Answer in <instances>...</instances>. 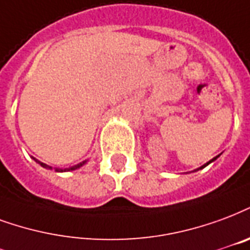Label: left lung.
<instances>
[{"instance_id":"8db88e82","label":"left lung","mask_w":250,"mask_h":250,"mask_svg":"<svg viewBox=\"0 0 250 250\" xmlns=\"http://www.w3.org/2000/svg\"><path fill=\"white\" fill-rule=\"evenodd\" d=\"M219 156H220V155H219ZM219 156H214L213 159H210L209 162H208V163H205L204 166H201L200 168H197V169H195V171H199V169H203V168H204V167H207V166H208V164H210V163H212V162H214V160H216V159L219 158Z\"/></svg>"}]
</instances>
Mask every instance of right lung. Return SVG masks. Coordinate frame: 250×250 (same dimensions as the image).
<instances>
[{"label": "right lung", "instance_id": "right-lung-1", "mask_svg": "<svg viewBox=\"0 0 250 250\" xmlns=\"http://www.w3.org/2000/svg\"><path fill=\"white\" fill-rule=\"evenodd\" d=\"M34 160H36V163H38L40 164L41 167H43L46 168V169H53V167H50V166H47V164H45V163H42L40 162V160H37L36 158H33ZM88 162V159L87 160H83L82 163H78V164H75V166H73V167H68V168H54V171L55 172H68V171H75V169H78V168H81L82 166H84L86 163Z\"/></svg>", "mask_w": 250, "mask_h": 250}]
</instances>
